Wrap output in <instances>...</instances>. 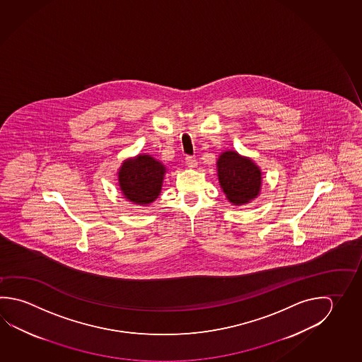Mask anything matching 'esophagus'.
Returning a JSON list of instances; mask_svg holds the SVG:
<instances>
[{
    "mask_svg": "<svg viewBox=\"0 0 362 362\" xmlns=\"http://www.w3.org/2000/svg\"><path fill=\"white\" fill-rule=\"evenodd\" d=\"M185 160H186V165H189L190 168H195L197 165V159H195V157H192V156H186Z\"/></svg>",
    "mask_w": 362,
    "mask_h": 362,
    "instance_id": "34e87169",
    "label": "esophagus"
}]
</instances>
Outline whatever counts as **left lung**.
Listing matches in <instances>:
<instances>
[{"instance_id": "obj_1", "label": "left lung", "mask_w": 362, "mask_h": 362, "mask_svg": "<svg viewBox=\"0 0 362 362\" xmlns=\"http://www.w3.org/2000/svg\"><path fill=\"white\" fill-rule=\"evenodd\" d=\"M218 178L230 203L241 205L257 197L262 173L255 163L236 151H226L218 159Z\"/></svg>"}]
</instances>
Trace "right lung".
Returning <instances> with one entry per match:
<instances>
[{
    "instance_id": "obj_1",
    "label": "right lung",
    "mask_w": 362,
    "mask_h": 362,
    "mask_svg": "<svg viewBox=\"0 0 362 362\" xmlns=\"http://www.w3.org/2000/svg\"><path fill=\"white\" fill-rule=\"evenodd\" d=\"M165 168L160 162L149 156L125 162L119 172L121 190L126 199L136 204H149L157 199Z\"/></svg>"
}]
</instances>
